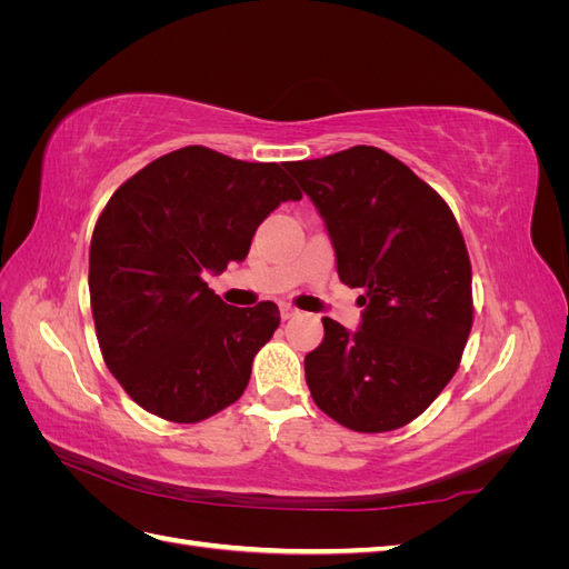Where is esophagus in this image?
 <instances>
[{"label":"esophagus","instance_id":"1","mask_svg":"<svg viewBox=\"0 0 569 569\" xmlns=\"http://www.w3.org/2000/svg\"><path fill=\"white\" fill-rule=\"evenodd\" d=\"M280 316H282V320H291V318L299 316V311H297L295 306H282L280 308Z\"/></svg>","mask_w":569,"mask_h":569}]
</instances>
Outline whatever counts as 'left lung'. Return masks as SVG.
Wrapping results in <instances>:
<instances>
[{
  "label": "left lung",
  "instance_id": "obj_1",
  "mask_svg": "<svg viewBox=\"0 0 569 569\" xmlns=\"http://www.w3.org/2000/svg\"><path fill=\"white\" fill-rule=\"evenodd\" d=\"M330 232L339 280L363 289L356 332L322 318L306 356L316 406L353 432L416 420L451 382L472 330V268L432 187L391 153L358 144L284 166Z\"/></svg>",
  "mask_w": 569,
  "mask_h": 569
}]
</instances>
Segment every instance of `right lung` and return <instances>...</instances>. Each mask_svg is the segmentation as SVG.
<instances>
[{
	"mask_svg": "<svg viewBox=\"0 0 569 569\" xmlns=\"http://www.w3.org/2000/svg\"><path fill=\"white\" fill-rule=\"evenodd\" d=\"M299 199L278 163L199 144L116 189L92 234L90 301L104 363L137 406L192 425L244 393L280 311L228 306L203 274L244 261L270 211Z\"/></svg>",
	"mask_w": 569,
	"mask_h": 569,
	"instance_id": "obj_1",
	"label": "right lung"
}]
</instances>
